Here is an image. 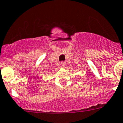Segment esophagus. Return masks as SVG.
Returning a JSON list of instances; mask_svg holds the SVG:
<instances>
[{
  "mask_svg": "<svg viewBox=\"0 0 123 123\" xmlns=\"http://www.w3.org/2000/svg\"><path fill=\"white\" fill-rule=\"evenodd\" d=\"M61 63L62 66H66V62H61Z\"/></svg>",
  "mask_w": 123,
  "mask_h": 123,
  "instance_id": "34e87169",
  "label": "esophagus"
}]
</instances>
